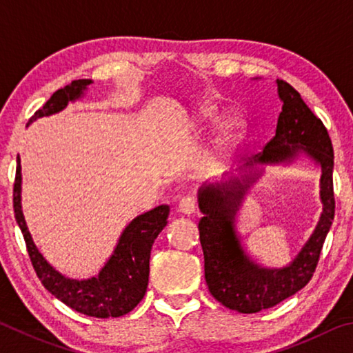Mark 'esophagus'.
<instances>
[{"mask_svg":"<svg viewBox=\"0 0 353 353\" xmlns=\"http://www.w3.org/2000/svg\"><path fill=\"white\" fill-rule=\"evenodd\" d=\"M179 212L183 214H193L196 212V199L193 196H185L179 202Z\"/></svg>","mask_w":353,"mask_h":353,"instance_id":"esophagus-1","label":"esophagus"}]
</instances>
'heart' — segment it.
I'll list each match as a JSON object with an SVG mask.
<instances>
[{"label": "heart", "mask_w": 353, "mask_h": 353, "mask_svg": "<svg viewBox=\"0 0 353 353\" xmlns=\"http://www.w3.org/2000/svg\"><path fill=\"white\" fill-rule=\"evenodd\" d=\"M201 121L204 123V126L208 129H214L221 126L223 123V117L219 113L213 110H205L202 113ZM244 123L240 117H229L224 121L223 128H221V132L218 137V148L221 152H227L229 149L235 145L243 134Z\"/></svg>", "instance_id": "1"}]
</instances>
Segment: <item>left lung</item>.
Here are the masks:
<instances>
[{"mask_svg": "<svg viewBox=\"0 0 353 353\" xmlns=\"http://www.w3.org/2000/svg\"><path fill=\"white\" fill-rule=\"evenodd\" d=\"M277 90L283 105L272 140L254 160L244 165L246 172L243 176L204 183L198 191L199 208L204 213L198 227L208 291L224 307L246 314L277 305L312 280L334 218L330 137L324 123L310 110L299 92L288 82L277 79ZM299 153L307 154L321 168L323 213L320 223L306 246L288 267L263 268L242 250L234 230L236 212L247 190L261 174L252 168L256 164L290 163Z\"/></svg>", "mask_w": 353, "mask_h": 353, "instance_id": "8db88e82", "label": "left lung"}]
</instances>
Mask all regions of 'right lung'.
I'll list each match as a JSON object with an SVG mask.
<instances>
[{"label":"right lung","mask_w":353,"mask_h":353,"mask_svg":"<svg viewBox=\"0 0 353 353\" xmlns=\"http://www.w3.org/2000/svg\"><path fill=\"white\" fill-rule=\"evenodd\" d=\"M92 82V79H77L57 90L41 109L34 113L28 126L37 118L54 115L63 110L70 101L82 98L83 92ZM14 212L21 234L25 236L29 259L32 261L37 277L41 285L65 305L77 313L103 319L119 318L139 305L148 288L149 259H151L154 240L168 223L166 221L170 214L168 205H159L130 221L98 276L83 280L62 276L45 260L34 244L21 210L20 155H17Z\"/></svg>","instance_id":"obj_1"}]
</instances>
